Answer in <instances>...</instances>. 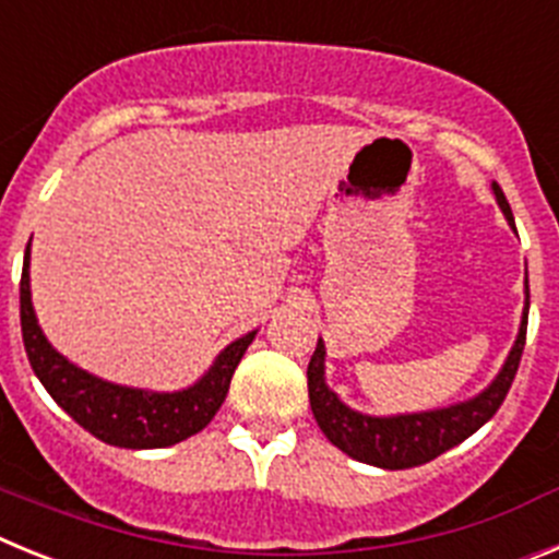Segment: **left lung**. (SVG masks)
<instances>
[{
    "label": "left lung",
    "mask_w": 559,
    "mask_h": 559,
    "mask_svg": "<svg viewBox=\"0 0 559 559\" xmlns=\"http://www.w3.org/2000/svg\"><path fill=\"white\" fill-rule=\"evenodd\" d=\"M496 203L504 211L507 223L515 228L510 203L499 183H492ZM524 314H521V329H518L515 345L507 354L499 376L474 399L460 401V404L440 406V409L426 412H404V415H365V412L350 409L345 401L325 384V342L317 340V348L309 361V404L314 412L317 426L334 442L336 449L345 451L350 460H359L365 465L384 467V471H404V467L424 465L435 456L445 454L449 449L460 445L462 440L479 431L490 420L499 406L504 404L512 379L521 365L526 342V320H530V278L524 281Z\"/></svg>",
    "instance_id": "obj_1"
}]
</instances>
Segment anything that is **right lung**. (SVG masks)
<instances>
[{
	"mask_svg": "<svg viewBox=\"0 0 559 559\" xmlns=\"http://www.w3.org/2000/svg\"><path fill=\"white\" fill-rule=\"evenodd\" d=\"M19 300H22L24 350L38 381L47 386L55 404L72 420H78L85 431H92L97 440L119 445V449H167L203 431L223 406L236 365L242 361L245 350L255 336V331H248L230 342L228 348L219 350L214 365L186 390H139V386L99 379L83 367L72 365L67 356L49 345L33 309L29 245L24 253Z\"/></svg>",
	"mask_w": 559,
	"mask_h": 559,
	"instance_id": "obj_1",
	"label": "right lung"
}]
</instances>
